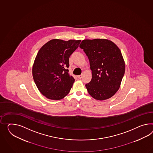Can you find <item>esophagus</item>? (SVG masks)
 I'll return each mask as SVG.
<instances>
[{"instance_id": "34e87169", "label": "esophagus", "mask_w": 153, "mask_h": 153, "mask_svg": "<svg viewBox=\"0 0 153 153\" xmlns=\"http://www.w3.org/2000/svg\"><path fill=\"white\" fill-rule=\"evenodd\" d=\"M77 78L78 79H82V75H78V76H77Z\"/></svg>"}]
</instances>
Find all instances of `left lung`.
Wrapping results in <instances>:
<instances>
[{
	"label": "left lung",
	"instance_id": "left-lung-1",
	"mask_svg": "<svg viewBox=\"0 0 153 153\" xmlns=\"http://www.w3.org/2000/svg\"><path fill=\"white\" fill-rule=\"evenodd\" d=\"M90 63L92 78L85 84L90 95L99 100L113 97L125 73V63L119 48L104 39L83 40L80 44Z\"/></svg>",
	"mask_w": 153,
	"mask_h": 153
}]
</instances>
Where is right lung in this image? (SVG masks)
I'll return each mask as SVG.
<instances>
[{
    "label": "right lung",
    "mask_w": 153,
    "mask_h": 153,
    "mask_svg": "<svg viewBox=\"0 0 153 153\" xmlns=\"http://www.w3.org/2000/svg\"><path fill=\"white\" fill-rule=\"evenodd\" d=\"M80 42L53 39L40 49L33 66V77L40 92L48 99L60 100L69 93L75 79L67 69L69 59Z\"/></svg>",
    "instance_id": "1"
}]
</instances>
